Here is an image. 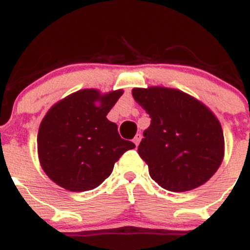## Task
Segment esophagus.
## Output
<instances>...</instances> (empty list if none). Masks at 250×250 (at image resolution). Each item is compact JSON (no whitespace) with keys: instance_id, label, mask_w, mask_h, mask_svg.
I'll return each instance as SVG.
<instances>
[{"instance_id":"1","label":"esophagus","mask_w":250,"mask_h":250,"mask_svg":"<svg viewBox=\"0 0 250 250\" xmlns=\"http://www.w3.org/2000/svg\"><path fill=\"white\" fill-rule=\"evenodd\" d=\"M140 140H142V135L137 134V135H135V137H134V139H133V142H134V144L138 146V145H139V143H140Z\"/></svg>"}]
</instances>
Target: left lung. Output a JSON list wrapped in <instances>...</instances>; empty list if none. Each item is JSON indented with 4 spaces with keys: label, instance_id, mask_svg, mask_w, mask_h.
<instances>
[{
    "label": "left lung",
    "instance_id": "obj_1",
    "mask_svg": "<svg viewBox=\"0 0 250 250\" xmlns=\"http://www.w3.org/2000/svg\"><path fill=\"white\" fill-rule=\"evenodd\" d=\"M151 118L138 146L149 174L169 192H187L211 178L224 157V133L214 113L183 91L168 88L132 91Z\"/></svg>",
    "mask_w": 250,
    "mask_h": 250
}]
</instances>
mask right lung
<instances>
[{
    "instance_id": "right-lung-1",
    "label": "right lung",
    "mask_w": 250,
    "mask_h": 250,
    "mask_svg": "<svg viewBox=\"0 0 250 250\" xmlns=\"http://www.w3.org/2000/svg\"><path fill=\"white\" fill-rule=\"evenodd\" d=\"M121 95L122 90L101 96L85 89L50 108L39 128L38 151L41 167L55 183L71 192L94 189L112 173L115 162L134 149L106 118Z\"/></svg>"
}]
</instances>
